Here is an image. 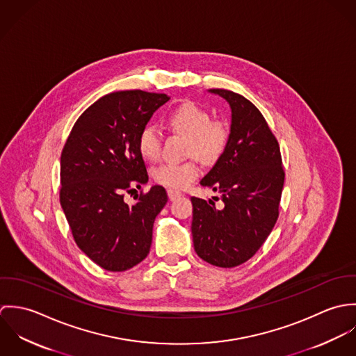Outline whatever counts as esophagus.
<instances>
[{
    "label": "esophagus",
    "mask_w": 356,
    "mask_h": 356,
    "mask_svg": "<svg viewBox=\"0 0 356 356\" xmlns=\"http://www.w3.org/2000/svg\"><path fill=\"white\" fill-rule=\"evenodd\" d=\"M167 195H168V199H170L171 202H174V200H177L178 197H181V196H182V193H181V192L174 191V189H168V191H167Z\"/></svg>",
    "instance_id": "esophagus-1"
}]
</instances>
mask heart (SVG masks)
<instances>
[{
  "instance_id": "1",
  "label": "heart",
  "mask_w": 356,
  "mask_h": 356,
  "mask_svg": "<svg viewBox=\"0 0 356 356\" xmlns=\"http://www.w3.org/2000/svg\"><path fill=\"white\" fill-rule=\"evenodd\" d=\"M170 127L188 137L186 153L205 163L216 161L229 143V129L222 122H211V115L195 102H184L171 111L167 119ZM137 147L147 160H156L160 154V133L148 124L140 134ZM200 168L195 161L161 163L152 170L153 179L170 189H182L197 179Z\"/></svg>"
}]
</instances>
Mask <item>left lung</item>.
<instances>
[{
	"instance_id": "8db88e82",
	"label": "left lung",
	"mask_w": 356,
	"mask_h": 356,
	"mask_svg": "<svg viewBox=\"0 0 356 356\" xmlns=\"http://www.w3.org/2000/svg\"><path fill=\"white\" fill-rule=\"evenodd\" d=\"M232 112L229 143L200 185L220 195L223 208L192 197L195 251L218 267L251 259L271 233L284 189L280 145L260 111L244 96L209 89Z\"/></svg>"
}]
</instances>
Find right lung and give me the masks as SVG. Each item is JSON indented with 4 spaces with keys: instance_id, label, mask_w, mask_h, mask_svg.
<instances>
[{
    "instance_id": "right-lung-1",
    "label": "right lung",
    "mask_w": 356,
    "mask_h": 356,
    "mask_svg": "<svg viewBox=\"0 0 356 356\" xmlns=\"http://www.w3.org/2000/svg\"><path fill=\"white\" fill-rule=\"evenodd\" d=\"M168 100L143 90L109 93L79 116L61 153V208L79 250L106 271H126L149 254L165 189L154 185L131 205L123 196L148 182L138 134Z\"/></svg>"
}]
</instances>
